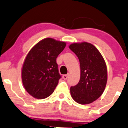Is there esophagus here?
<instances>
[{
	"mask_svg": "<svg viewBox=\"0 0 128 128\" xmlns=\"http://www.w3.org/2000/svg\"><path fill=\"white\" fill-rule=\"evenodd\" d=\"M68 76H69V74H64V75L62 76L63 79H64V80H67V78H68Z\"/></svg>",
	"mask_w": 128,
	"mask_h": 128,
	"instance_id": "1",
	"label": "esophagus"
}]
</instances>
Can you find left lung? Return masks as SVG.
I'll return each instance as SVG.
<instances>
[{
	"instance_id": "obj_1",
	"label": "left lung",
	"mask_w": 128,
	"mask_h": 128,
	"mask_svg": "<svg viewBox=\"0 0 128 128\" xmlns=\"http://www.w3.org/2000/svg\"><path fill=\"white\" fill-rule=\"evenodd\" d=\"M69 48L78 58L80 67V80L70 87L71 96L78 104H91L102 94L106 86L105 60L96 47L88 42L73 43Z\"/></svg>"
}]
</instances>
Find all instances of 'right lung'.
<instances>
[{
  "label": "right lung",
  "instance_id": "add662e5",
  "mask_svg": "<svg viewBox=\"0 0 128 128\" xmlns=\"http://www.w3.org/2000/svg\"><path fill=\"white\" fill-rule=\"evenodd\" d=\"M66 46L65 42L47 38L34 46L26 56L22 67V82L34 98L44 99L53 93L61 78L56 58Z\"/></svg>",
  "mask_w": 128,
  "mask_h": 128
}]
</instances>
